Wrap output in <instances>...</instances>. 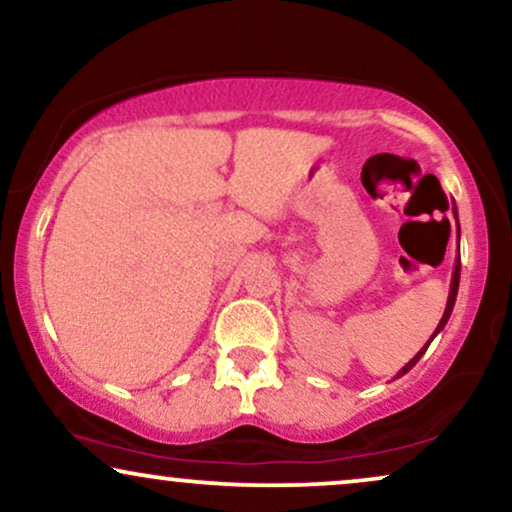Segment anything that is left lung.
<instances>
[{"label":"left lung","instance_id":"obj_1","mask_svg":"<svg viewBox=\"0 0 512 512\" xmlns=\"http://www.w3.org/2000/svg\"><path fill=\"white\" fill-rule=\"evenodd\" d=\"M454 215H456V224H458V212H456V205H454ZM458 234H461V229H458ZM458 281H461V257H456V264H454V276H451V290H449V300H446V309H444V316H442V321H439V326L435 328V333H432V338L428 340V345H425L423 349H420V352L416 354V357H413L409 364H406L404 368H401V371L397 373V378H401V375L404 373H409L413 366L418 364V359L423 357L425 354V349L430 347V342L435 340V335L442 331V328L446 326V321H449V316H451V312H454V304H456V295H458Z\"/></svg>","mask_w":512,"mask_h":512}]
</instances>
